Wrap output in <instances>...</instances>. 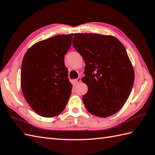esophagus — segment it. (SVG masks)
<instances>
[{
	"label": "esophagus",
	"instance_id": "esophagus-1",
	"mask_svg": "<svg viewBox=\"0 0 155 155\" xmlns=\"http://www.w3.org/2000/svg\"><path fill=\"white\" fill-rule=\"evenodd\" d=\"M74 81H75V82H76L77 84L80 83V82H81V77H78V78H77V79H75Z\"/></svg>",
	"mask_w": 155,
	"mask_h": 155
}]
</instances>
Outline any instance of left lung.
<instances>
[{
  "instance_id": "left-lung-1",
  "label": "left lung",
  "mask_w": 155,
  "mask_h": 155,
  "mask_svg": "<svg viewBox=\"0 0 155 155\" xmlns=\"http://www.w3.org/2000/svg\"><path fill=\"white\" fill-rule=\"evenodd\" d=\"M73 44L85 61L82 81L88 86L82 96L86 109L106 117L120 110L134 85V67L125 47L112 35L74 34Z\"/></svg>"
}]
</instances>
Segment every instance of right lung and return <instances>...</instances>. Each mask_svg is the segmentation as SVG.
Instances as JSON below:
<instances>
[{
    "label": "right lung",
    "mask_w": 155,
    "mask_h": 155,
    "mask_svg": "<svg viewBox=\"0 0 155 155\" xmlns=\"http://www.w3.org/2000/svg\"><path fill=\"white\" fill-rule=\"evenodd\" d=\"M73 34L57 35L37 42L24 56L21 88L35 113L45 117L58 116L65 108L73 85L68 78L64 57Z\"/></svg>",
    "instance_id": "obj_1"
}]
</instances>
